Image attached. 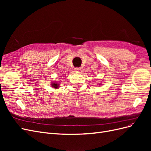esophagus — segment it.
Instances as JSON below:
<instances>
[{"instance_id":"34e87169","label":"esophagus","mask_w":151,"mask_h":151,"mask_svg":"<svg viewBox=\"0 0 151 151\" xmlns=\"http://www.w3.org/2000/svg\"><path fill=\"white\" fill-rule=\"evenodd\" d=\"M74 70H75V71H76V72H79V71H80V68L79 67H76V68H74Z\"/></svg>"}]
</instances>
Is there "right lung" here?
<instances>
[{
  "label": "right lung",
  "instance_id": "obj_1",
  "mask_svg": "<svg viewBox=\"0 0 151 151\" xmlns=\"http://www.w3.org/2000/svg\"><path fill=\"white\" fill-rule=\"evenodd\" d=\"M51 86L53 88L55 89H58L59 88V84L56 82H52V83H51Z\"/></svg>",
  "mask_w": 151,
  "mask_h": 151
}]
</instances>
